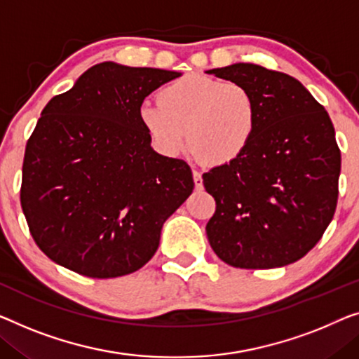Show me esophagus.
<instances>
[{"label":"esophagus","instance_id":"obj_1","mask_svg":"<svg viewBox=\"0 0 359 359\" xmlns=\"http://www.w3.org/2000/svg\"><path fill=\"white\" fill-rule=\"evenodd\" d=\"M194 180H195V187H196V189H203V177H201L200 170L194 169Z\"/></svg>","mask_w":359,"mask_h":359}]
</instances>
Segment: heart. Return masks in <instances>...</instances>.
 I'll return each instance as SVG.
<instances>
[{"label": "heart", "mask_w": 359, "mask_h": 359, "mask_svg": "<svg viewBox=\"0 0 359 359\" xmlns=\"http://www.w3.org/2000/svg\"><path fill=\"white\" fill-rule=\"evenodd\" d=\"M138 117L164 154H177L187 137L195 156L227 164L250 145L258 108L245 85L190 74L165 85L156 103L145 101Z\"/></svg>", "instance_id": "heart-1"}]
</instances>
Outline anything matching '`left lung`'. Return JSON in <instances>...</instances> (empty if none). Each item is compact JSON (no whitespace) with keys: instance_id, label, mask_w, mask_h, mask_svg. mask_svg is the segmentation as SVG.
I'll use <instances>...</instances> for the list:
<instances>
[{"instance_id":"8db88e82","label":"left lung","mask_w":359,"mask_h":359,"mask_svg":"<svg viewBox=\"0 0 359 359\" xmlns=\"http://www.w3.org/2000/svg\"><path fill=\"white\" fill-rule=\"evenodd\" d=\"M255 96L258 124L247 149L203 174L216 200L206 235L240 269L292 264L314 248L339 198L340 149L332 121L297 79L258 64L206 71Z\"/></svg>"}]
</instances>
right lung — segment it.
Listing matches in <instances>:
<instances>
[{
  "label": "right lung",
  "instance_id": "1",
  "mask_svg": "<svg viewBox=\"0 0 359 359\" xmlns=\"http://www.w3.org/2000/svg\"><path fill=\"white\" fill-rule=\"evenodd\" d=\"M180 76L106 61L48 101L25 147L20 205L56 264L111 279L156 253L163 224L195 184L184 159L151 148L138 109Z\"/></svg>",
  "mask_w": 359,
  "mask_h": 359
}]
</instances>
